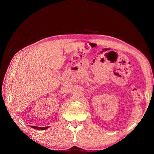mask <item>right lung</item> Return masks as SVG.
Segmentation results:
<instances>
[{
	"label": "right lung",
	"instance_id": "obj_1",
	"mask_svg": "<svg viewBox=\"0 0 154 154\" xmlns=\"http://www.w3.org/2000/svg\"><path fill=\"white\" fill-rule=\"evenodd\" d=\"M31 128H33L37 130H46L47 128H48L49 127H35V126H30Z\"/></svg>",
	"mask_w": 154,
	"mask_h": 154
}]
</instances>
